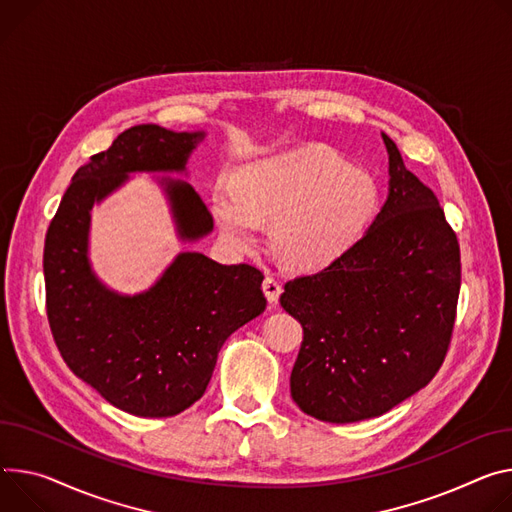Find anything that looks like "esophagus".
Segmentation results:
<instances>
[{"instance_id":"1","label":"esophagus","mask_w":512,"mask_h":512,"mask_svg":"<svg viewBox=\"0 0 512 512\" xmlns=\"http://www.w3.org/2000/svg\"><path fill=\"white\" fill-rule=\"evenodd\" d=\"M263 294H265V298H267L269 304H275L277 300H280L282 284L277 282L273 275H265V280H263Z\"/></svg>"}]
</instances>
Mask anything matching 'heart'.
Masks as SVG:
<instances>
[{"label": "heart", "mask_w": 512, "mask_h": 512, "mask_svg": "<svg viewBox=\"0 0 512 512\" xmlns=\"http://www.w3.org/2000/svg\"><path fill=\"white\" fill-rule=\"evenodd\" d=\"M212 214L237 251L261 243L271 224L273 249L284 265L314 271L345 255L378 212V183L335 151L304 145L245 163L237 183L220 181Z\"/></svg>", "instance_id": "b5f03b06"}]
</instances>
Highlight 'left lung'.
Returning a JSON list of instances; mask_svg holds the SVG:
<instances>
[{"instance_id":"1","label":"left lung","mask_w":512,"mask_h":512,"mask_svg":"<svg viewBox=\"0 0 512 512\" xmlns=\"http://www.w3.org/2000/svg\"><path fill=\"white\" fill-rule=\"evenodd\" d=\"M388 151V198L365 235L329 267L288 282L280 304L304 341L294 402L324 423L382 416L439 371L455 322L459 245L437 196Z\"/></svg>"}]
</instances>
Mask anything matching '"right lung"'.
<instances>
[{"instance_id": "obj_1", "label": "right lung", "mask_w": 512, "mask_h": 512, "mask_svg": "<svg viewBox=\"0 0 512 512\" xmlns=\"http://www.w3.org/2000/svg\"><path fill=\"white\" fill-rule=\"evenodd\" d=\"M206 132L138 124L77 169L44 241L46 314L73 374L112 406L145 418L175 416L202 398L218 351L267 300L263 273L181 251L138 294L108 288L89 259L91 210L134 173L153 177L165 194L181 243L208 237L214 220L188 181V161Z\"/></svg>"}]
</instances>
